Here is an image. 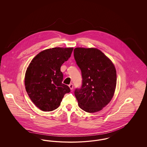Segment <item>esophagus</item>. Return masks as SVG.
<instances>
[{"label": "esophagus", "instance_id": "34e87169", "mask_svg": "<svg viewBox=\"0 0 147 147\" xmlns=\"http://www.w3.org/2000/svg\"><path fill=\"white\" fill-rule=\"evenodd\" d=\"M69 88H70V89L71 90H73V84L71 83V84L69 85Z\"/></svg>", "mask_w": 147, "mask_h": 147}]
</instances>
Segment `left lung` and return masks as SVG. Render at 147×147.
Returning <instances> with one entry per match:
<instances>
[{
  "label": "left lung",
  "instance_id": "8db88e82",
  "mask_svg": "<svg viewBox=\"0 0 147 147\" xmlns=\"http://www.w3.org/2000/svg\"><path fill=\"white\" fill-rule=\"evenodd\" d=\"M74 57L83 79L81 88L74 91L79 106L86 112L99 111L113 96L117 82L115 67L97 49L77 47Z\"/></svg>",
  "mask_w": 147,
  "mask_h": 147
}]
</instances>
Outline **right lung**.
I'll return each mask as SVG.
<instances>
[{
	"label": "right lung",
	"mask_w": 147,
	"mask_h": 147,
	"mask_svg": "<svg viewBox=\"0 0 147 147\" xmlns=\"http://www.w3.org/2000/svg\"><path fill=\"white\" fill-rule=\"evenodd\" d=\"M73 48L55 47L45 49L30 63L25 77L28 96L38 109L52 111L61 104L70 88L63 84L61 67L70 58Z\"/></svg>",
	"instance_id": "right-lung-1"
}]
</instances>
